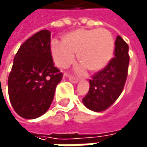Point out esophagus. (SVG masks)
<instances>
[{
    "mask_svg": "<svg viewBox=\"0 0 147 147\" xmlns=\"http://www.w3.org/2000/svg\"><path fill=\"white\" fill-rule=\"evenodd\" d=\"M69 80L70 81V82H72V83H74V84H77L78 82V78H75V77H73V76H69Z\"/></svg>",
    "mask_w": 147,
    "mask_h": 147,
    "instance_id": "34e87169",
    "label": "esophagus"
}]
</instances>
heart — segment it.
<instances>
[{
	"label": "heart",
	"mask_w": 147,
	"mask_h": 147,
	"mask_svg": "<svg viewBox=\"0 0 147 147\" xmlns=\"http://www.w3.org/2000/svg\"><path fill=\"white\" fill-rule=\"evenodd\" d=\"M115 42L111 33L106 28H80L67 34L63 42H51V53L56 64L68 68L78 60L90 71L104 69L113 56Z\"/></svg>",
	"instance_id": "b5f03b06"
}]
</instances>
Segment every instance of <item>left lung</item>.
Masks as SVG:
<instances>
[{
    "instance_id": "left-lung-1",
    "label": "left lung",
    "mask_w": 147,
    "mask_h": 147,
    "mask_svg": "<svg viewBox=\"0 0 147 147\" xmlns=\"http://www.w3.org/2000/svg\"><path fill=\"white\" fill-rule=\"evenodd\" d=\"M128 44L118 36L115 42V57L90 79V90L83 98L88 109L94 111H105L119 98L128 74Z\"/></svg>"
}]
</instances>
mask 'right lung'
Segmentation results:
<instances>
[{
	"mask_svg": "<svg viewBox=\"0 0 147 147\" xmlns=\"http://www.w3.org/2000/svg\"><path fill=\"white\" fill-rule=\"evenodd\" d=\"M50 42L49 31L41 30L26 40L15 56L8 97L15 111L24 119H36L48 111L63 78L54 66Z\"/></svg>",
	"mask_w": 147,
	"mask_h": 147,
	"instance_id": "1",
	"label": "right lung"
}]
</instances>
